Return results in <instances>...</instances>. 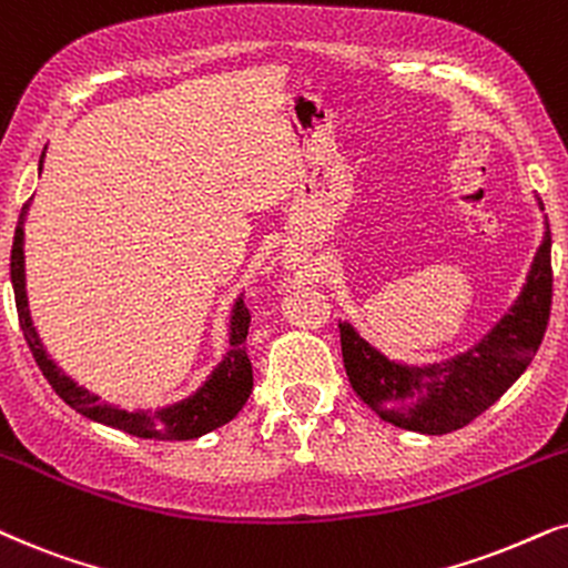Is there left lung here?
<instances>
[{
    "instance_id": "1",
    "label": "left lung",
    "mask_w": 568,
    "mask_h": 568,
    "mask_svg": "<svg viewBox=\"0 0 568 568\" xmlns=\"http://www.w3.org/2000/svg\"><path fill=\"white\" fill-rule=\"evenodd\" d=\"M537 203L542 201L537 197ZM554 271H550V226L545 221L527 284L509 313L473 349L446 363L404 365L371 347L347 321L342 331V357L355 394L375 415L396 428L444 436L480 417L527 371L540 347L550 318Z\"/></svg>"
}]
</instances>
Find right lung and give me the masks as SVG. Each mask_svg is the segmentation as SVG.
Instances as JSON below:
<instances>
[{
	"label": "right lung",
	"instance_id": "add662e5",
	"mask_svg": "<svg viewBox=\"0 0 568 568\" xmlns=\"http://www.w3.org/2000/svg\"><path fill=\"white\" fill-rule=\"evenodd\" d=\"M43 166V153L39 161V172ZM31 203V201H28ZM28 203L23 205L18 219V230H14L12 240V255H10V278L14 290V305H18V318L20 328L28 347L33 352L36 365L41 367L43 378L49 381V386L59 394V399H64L72 409L95 423H104L109 428L124 430L130 436L138 438H156V440H190L205 433L221 428V425L230 423L232 417H237V412L245 407L250 392H253V365H250L247 352H245V338L250 326V311L245 307V300H237L232 307L230 318V352L224 359L213 367L209 381L187 399L169 404L164 409H138L128 412L114 407V404H104L99 396L88 392V388L78 386L70 375L62 373V367L54 365V359L47 355L39 334H36L31 313H28V297H26V255H23V226H26V211Z\"/></svg>",
	"mask_w": 568,
	"mask_h": 568
}]
</instances>
